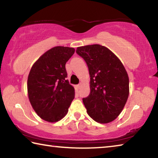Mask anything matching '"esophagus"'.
I'll return each instance as SVG.
<instances>
[{"label":"esophagus","instance_id":"1","mask_svg":"<svg viewBox=\"0 0 158 158\" xmlns=\"http://www.w3.org/2000/svg\"><path fill=\"white\" fill-rule=\"evenodd\" d=\"M81 84L77 85V89H79L80 88H81Z\"/></svg>","mask_w":158,"mask_h":158}]
</instances>
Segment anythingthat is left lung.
<instances>
[{"label": "left lung", "instance_id": "left-lung-1", "mask_svg": "<svg viewBox=\"0 0 158 158\" xmlns=\"http://www.w3.org/2000/svg\"><path fill=\"white\" fill-rule=\"evenodd\" d=\"M90 77V94L83 98L87 113L96 122L113 121L123 109L129 95V78L114 53L100 44L77 47Z\"/></svg>", "mask_w": 158, "mask_h": 158}]
</instances>
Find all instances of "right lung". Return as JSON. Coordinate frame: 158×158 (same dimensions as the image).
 Listing matches in <instances>:
<instances>
[{
  "mask_svg": "<svg viewBox=\"0 0 158 158\" xmlns=\"http://www.w3.org/2000/svg\"><path fill=\"white\" fill-rule=\"evenodd\" d=\"M74 48L55 47L33 64L28 74L27 88L30 102L42 119L57 122L68 114L74 98V89L66 79L65 64Z\"/></svg>",
  "mask_w": 158,
  "mask_h": 158,
  "instance_id": "right-lung-1",
  "label": "right lung"
}]
</instances>
